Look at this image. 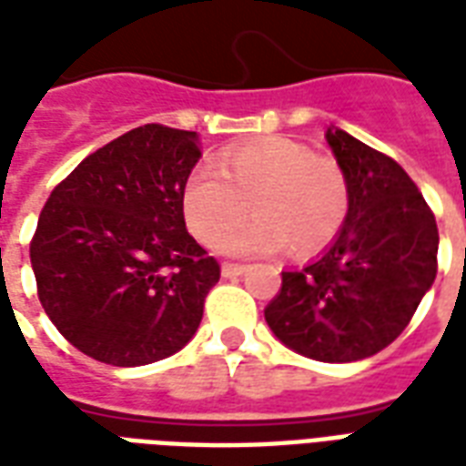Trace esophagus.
<instances>
[{
	"mask_svg": "<svg viewBox=\"0 0 466 466\" xmlns=\"http://www.w3.org/2000/svg\"><path fill=\"white\" fill-rule=\"evenodd\" d=\"M244 264H234V262H224L222 264V274L224 277H229V279H234V277H239V274H244Z\"/></svg>",
	"mask_w": 466,
	"mask_h": 466,
	"instance_id": "esophagus-1",
	"label": "esophagus"
}]
</instances>
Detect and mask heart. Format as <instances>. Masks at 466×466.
I'll return each mask as SVG.
<instances>
[{
	"mask_svg": "<svg viewBox=\"0 0 466 466\" xmlns=\"http://www.w3.org/2000/svg\"><path fill=\"white\" fill-rule=\"evenodd\" d=\"M192 234L217 247L247 209L257 217L227 239L234 254H314L334 242L350 214V182L342 164L287 137H262L224 149L214 169L199 167L182 192Z\"/></svg>",
	"mask_w": 466,
	"mask_h": 466,
	"instance_id": "heart-1",
	"label": "heart"
}]
</instances>
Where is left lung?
<instances>
[{
    "instance_id": "obj_1",
    "label": "left lung",
    "mask_w": 466,
    "mask_h": 466,
    "mask_svg": "<svg viewBox=\"0 0 466 466\" xmlns=\"http://www.w3.org/2000/svg\"><path fill=\"white\" fill-rule=\"evenodd\" d=\"M327 142L350 182V214L327 252L282 272L264 309L289 350L317 361H357L390 347L437 277L440 232L411 177L342 129Z\"/></svg>"
}]
</instances>
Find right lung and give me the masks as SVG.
Here are the masks:
<instances>
[{"label":"right lung","mask_w":466,"mask_h":466,"mask_svg":"<svg viewBox=\"0 0 466 466\" xmlns=\"http://www.w3.org/2000/svg\"><path fill=\"white\" fill-rule=\"evenodd\" d=\"M197 134L144 124L56 184L29 242L36 294L59 334L115 367L152 364L189 342L219 262L184 224Z\"/></svg>","instance_id":"obj_1"}]
</instances>
